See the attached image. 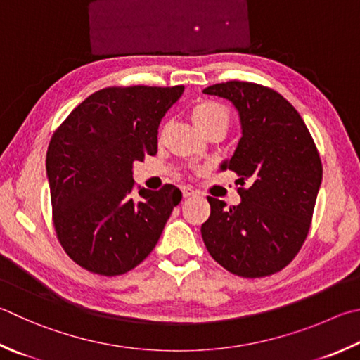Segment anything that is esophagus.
<instances>
[{"label":"esophagus","instance_id":"esophagus-1","mask_svg":"<svg viewBox=\"0 0 360 360\" xmlns=\"http://www.w3.org/2000/svg\"><path fill=\"white\" fill-rule=\"evenodd\" d=\"M181 192H182V197H184V198L193 197V195H195V191H193L191 186H182L181 187Z\"/></svg>","mask_w":360,"mask_h":360}]
</instances>
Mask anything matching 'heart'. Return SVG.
<instances>
[{
    "instance_id": "obj_1",
    "label": "heart",
    "mask_w": 360,
    "mask_h": 360,
    "mask_svg": "<svg viewBox=\"0 0 360 360\" xmlns=\"http://www.w3.org/2000/svg\"><path fill=\"white\" fill-rule=\"evenodd\" d=\"M192 121L195 122L202 134H209L211 130H226L230 126V113L226 107L214 101H201L195 103L192 112ZM163 135V129L160 130V136Z\"/></svg>"
}]
</instances>
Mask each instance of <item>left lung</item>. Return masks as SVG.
I'll return each instance as SVG.
<instances>
[{"label":"left lung","mask_w":360,"mask_h":360,"mask_svg":"<svg viewBox=\"0 0 360 360\" xmlns=\"http://www.w3.org/2000/svg\"><path fill=\"white\" fill-rule=\"evenodd\" d=\"M230 101L243 136L226 168L239 176L238 206L207 197L201 236L211 257L239 277L272 276L305 243L323 179L315 141L297 110L263 84L231 80L202 89Z\"/></svg>","instance_id":"1"}]
</instances>
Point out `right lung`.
<instances>
[{
  "label": "right lung",
  "mask_w": 360,
  "mask_h": 360,
  "mask_svg": "<svg viewBox=\"0 0 360 360\" xmlns=\"http://www.w3.org/2000/svg\"><path fill=\"white\" fill-rule=\"evenodd\" d=\"M184 86H110L72 110L51 136L47 160L53 225L64 252L99 276H121L158 244L182 193L140 188L134 162L158 153L162 117Z\"/></svg>",
  "instance_id": "1"
}]
</instances>
